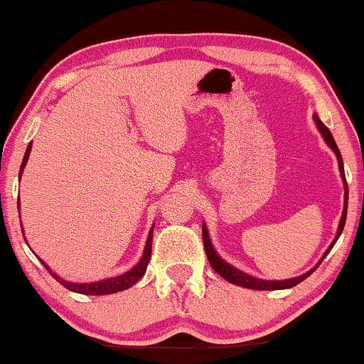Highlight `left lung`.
Returning <instances> with one entry per match:
<instances>
[{"mask_svg":"<svg viewBox=\"0 0 364 364\" xmlns=\"http://www.w3.org/2000/svg\"><path fill=\"white\" fill-rule=\"evenodd\" d=\"M315 123H316V127H318V129H320L321 136H323L325 141H327V144H328V147L332 149L333 152H336L337 161H339L341 176H342V179H344V186H346V193H344V203H346V205H344V212H342V219H341L339 229H337V236H336V240H333V243L330 245V248L327 250V253H328L330 250H332V246L336 245V241L339 240V236H341L342 229H344V224H346V215H348V196H349V193H348V181H346V176H344V164H342V156H341V152H339V147H337V144H336V140H333V136H332V133H330V129H328L327 127H325L323 123H321V121L318 119V116H315ZM202 236H203V248H205L207 258H208V262H210L212 269H214L215 272L220 275V277H224L225 281H228V282L236 284V286H241V287H246V289H257V291H275V289H287V287H294L296 284H299L301 281H304V279H306L308 275L315 272L316 267H318L320 263L323 262L325 255H327V253L323 255V258H321V260L318 262V265H316L315 269H311L310 272H306V274L299 275V277L287 279V281H262V279H255V277H252V275H248V274L241 272V270H237V269H235V267L229 265V263H225V262L223 260V258H220L219 255L215 253L214 246H212V243H210V237H208V232H207V228H205V225H203V228H202Z\"/></svg>","mask_w":364,"mask_h":364,"instance_id":"left-lung-1","label":"left lung"}]
</instances>
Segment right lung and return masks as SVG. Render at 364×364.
<instances>
[{
    "instance_id": "right-lung-1",
    "label": "right lung",
    "mask_w": 364,
    "mask_h": 364,
    "mask_svg": "<svg viewBox=\"0 0 364 364\" xmlns=\"http://www.w3.org/2000/svg\"><path fill=\"white\" fill-rule=\"evenodd\" d=\"M31 149H32V144H28L27 147V152H25V157L22 161V166H20V176H22V171L25 168V164H27L28 161V156H31ZM20 202V200H18ZM20 207V203H18ZM152 231L154 228L150 229L149 232V237H147V245H145V250H144V257H141V260L136 263L135 267H133L132 270L123 275H118V277H112V279H106V281H99V282H92V284H73V282H66L63 281V279L58 277L56 274H53L51 270L48 269V265L44 263L46 269L49 270L54 275V279H58L60 284L66 287V289L73 291V292H80V294H90V296H102V294H112V292H119V291H124L128 289V287H132L133 284H136L140 281L141 277H144L145 270H147V265L150 262V253H152Z\"/></svg>"
}]
</instances>
